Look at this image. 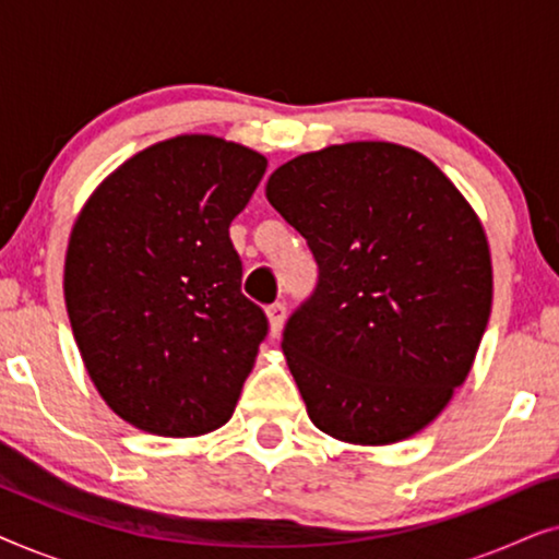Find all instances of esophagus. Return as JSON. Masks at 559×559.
Wrapping results in <instances>:
<instances>
[{
	"mask_svg": "<svg viewBox=\"0 0 559 559\" xmlns=\"http://www.w3.org/2000/svg\"><path fill=\"white\" fill-rule=\"evenodd\" d=\"M285 318H287V310H285V305H282V302L272 305V308H266V320H270V333H272V338H277V335L282 333V325H285Z\"/></svg>",
	"mask_w": 559,
	"mask_h": 559,
	"instance_id": "1",
	"label": "esophagus"
}]
</instances>
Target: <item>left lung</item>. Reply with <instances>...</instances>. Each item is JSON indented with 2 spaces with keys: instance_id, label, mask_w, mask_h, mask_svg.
<instances>
[{
  "instance_id": "left-lung-1",
  "label": "left lung",
  "mask_w": 559,
  "mask_h": 559,
  "mask_svg": "<svg viewBox=\"0 0 559 559\" xmlns=\"http://www.w3.org/2000/svg\"><path fill=\"white\" fill-rule=\"evenodd\" d=\"M266 201L318 262L287 320V366L312 425L392 445L468 377L493 300L486 231L445 173L394 142H348L277 167Z\"/></svg>"
}]
</instances>
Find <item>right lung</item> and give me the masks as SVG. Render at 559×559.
Wrapping results in <instances>:
<instances>
[{
  "label": "right lung",
  "instance_id": "right-lung-1",
  "mask_svg": "<svg viewBox=\"0 0 559 559\" xmlns=\"http://www.w3.org/2000/svg\"><path fill=\"white\" fill-rule=\"evenodd\" d=\"M266 157L213 134L136 152L75 218L63 293L96 392L136 430L198 438L234 415L266 335L228 226Z\"/></svg>",
  "mask_w": 559,
  "mask_h": 559
}]
</instances>
